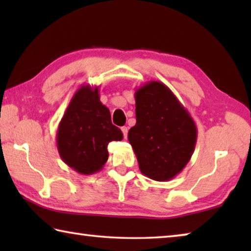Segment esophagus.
I'll return each mask as SVG.
<instances>
[{
	"instance_id": "obj_1",
	"label": "esophagus",
	"mask_w": 251,
	"mask_h": 251,
	"mask_svg": "<svg viewBox=\"0 0 251 251\" xmlns=\"http://www.w3.org/2000/svg\"><path fill=\"white\" fill-rule=\"evenodd\" d=\"M122 131H123V135H124V137L126 138L127 137V133H128V128H127L126 126H124V127H122Z\"/></svg>"
}]
</instances>
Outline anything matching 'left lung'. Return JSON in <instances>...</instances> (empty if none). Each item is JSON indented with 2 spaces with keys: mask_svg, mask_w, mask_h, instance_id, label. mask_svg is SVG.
Masks as SVG:
<instances>
[{
  "mask_svg": "<svg viewBox=\"0 0 251 251\" xmlns=\"http://www.w3.org/2000/svg\"><path fill=\"white\" fill-rule=\"evenodd\" d=\"M136 125L128 131L143 175L156 181L173 179L188 164L197 127L164 83L151 80L135 92Z\"/></svg>",
  "mask_w": 251,
  "mask_h": 251,
  "instance_id": "obj_1",
  "label": "left lung"
}]
</instances>
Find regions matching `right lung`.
<instances>
[{
    "mask_svg": "<svg viewBox=\"0 0 251 251\" xmlns=\"http://www.w3.org/2000/svg\"><path fill=\"white\" fill-rule=\"evenodd\" d=\"M99 88L83 84L76 91L56 133L62 160L82 175L100 172L108 159V143L123 139L122 130L112 124L109 109L100 100Z\"/></svg>",
    "mask_w": 251,
    "mask_h": 251,
    "instance_id": "obj_1",
    "label": "right lung"
}]
</instances>
